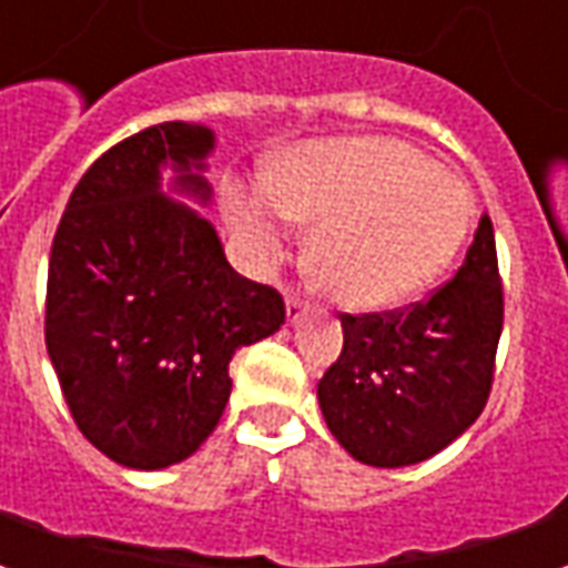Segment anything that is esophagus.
<instances>
[{"instance_id": "obj_1", "label": "esophagus", "mask_w": 568, "mask_h": 568, "mask_svg": "<svg viewBox=\"0 0 568 568\" xmlns=\"http://www.w3.org/2000/svg\"><path fill=\"white\" fill-rule=\"evenodd\" d=\"M307 310L310 304L301 295H295V292H288V295H285V320H288V325H295V322L304 320V316H307Z\"/></svg>"}]
</instances>
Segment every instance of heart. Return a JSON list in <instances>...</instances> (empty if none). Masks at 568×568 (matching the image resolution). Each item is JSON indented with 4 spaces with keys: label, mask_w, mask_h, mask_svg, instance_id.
I'll return each mask as SVG.
<instances>
[{
    "label": "heart",
    "mask_w": 568,
    "mask_h": 568,
    "mask_svg": "<svg viewBox=\"0 0 568 568\" xmlns=\"http://www.w3.org/2000/svg\"><path fill=\"white\" fill-rule=\"evenodd\" d=\"M227 215L258 261L283 252L288 219L320 222L310 264L322 292L349 310H386L459 252L471 191L407 142L349 136L292 149L267 182L231 194Z\"/></svg>",
    "instance_id": "heart-1"
}]
</instances>
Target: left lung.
Instances as JSON below:
<instances>
[{
    "label": "left lung",
    "instance_id": "left-lung-1",
    "mask_svg": "<svg viewBox=\"0 0 568 568\" xmlns=\"http://www.w3.org/2000/svg\"><path fill=\"white\" fill-rule=\"evenodd\" d=\"M496 234L484 212L463 267L426 301L389 313H341L344 349L320 381L322 417L353 459L423 463L487 405L499 349Z\"/></svg>",
    "mask_w": 568,
    "mask_h": 568
}]
</instances>
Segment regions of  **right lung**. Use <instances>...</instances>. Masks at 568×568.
I'll use <instances>...</instances> for the list:
<instances>
[{
  "label": "right lung",
  "mask_w": 568,
  "mask_h": 568,
  "mask_svg": "<svg viewBox=\"0 0 568 568\" xmlns=\"http://www.w3.org/2000/svg\"><path fill=\"white\" fill-rule=\"evenodd\" d=\"M210 128L166 121L91 163L57 224L44 344L81 435L128 468L187 459L219 426L240 346L280 332L283 295L227 264L200 203Z\"/></svg>",
  "instance_id": "1"
}]
</instances>
